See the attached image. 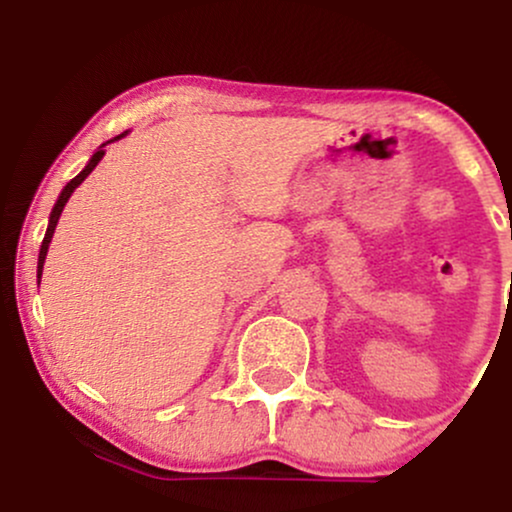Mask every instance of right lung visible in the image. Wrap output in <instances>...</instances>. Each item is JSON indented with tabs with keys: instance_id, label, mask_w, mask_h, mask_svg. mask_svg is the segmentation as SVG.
<instances>
[{
	"instance_id": "add662e5",
	"label": "right lung",
	"mask_w": 512,
	"mask_h": 512,
	"mask_svg": "<svg viewBox=\"0 0 512 512\" xmlns=\"http://www.w3.org/2000/svg\"><path fill=\"white\" fill-rule=\"evenodd\" d=\"M125 134H127V132H122L120 137L110 139V142H117V139H122V137H125ZM110 142H105V144L98 146V151H96V154H93V156H91V161L86 163V168L81 170V173L76 175L74 180H69V182H67V187H64V190H62V195L57 197V204H55V207H52V211H50V223H48V231H45L43 245H40V255H38V284H40V276H43V264H45V255H48V248H50L52 233H55V226H57V221H60V214H62L64 204H67V199L72 197V192L76 190V187H79L81 182H84V180L88 178V173H91V170L96 168L98 163H101V158L105 156V146H108Z\"/></svg>"
}]
</instances>
